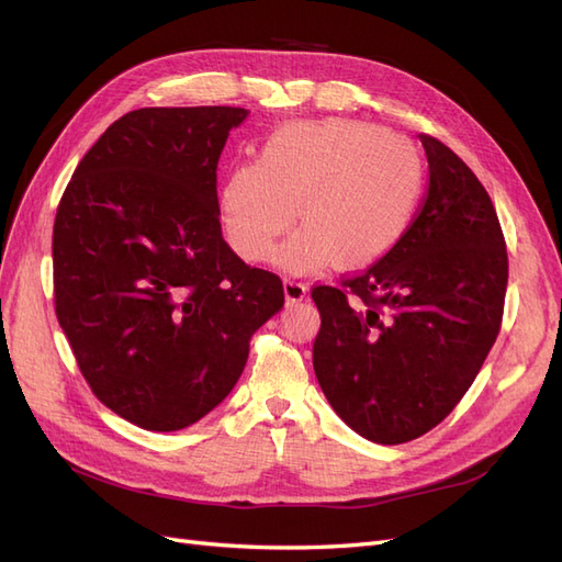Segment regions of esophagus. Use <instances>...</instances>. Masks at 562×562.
Here are the masks:
<instances>
[{"label":"esophagus","instance_id":"obj_1","mask_svg":"<svg viewBox=\"0 0 562 562\" xmlns=\"http://www.w3.org/2000/svg\"><path fill=\"white\" fill-rule=\"evenodd\" d=\"M283 293H285L288 302H300V300L307 297V285L297 281V279H285L283 281Z\"/></svg>","mask_w":562,"mask_h":562}]
</instances>
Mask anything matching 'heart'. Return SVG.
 Wrapping results in <instances>:
<instances>
[{"instance_id": "heart-1", "label": "heart", "mask_w": 562, "mask_h": 562, "mask_svg": "<svg viewBox=\"0 0 562 562\" xmlns=\"http://www.w3.org/2000/svg\"><path fill=\"white\" fill-rule=\"evenodd\" d=\"M422 184L417 149L382 126L293 124L269 135L258 164L232 168L220 190V217L232 248L248 262H265L300 203L304 227L281 246V265L366 267L401 241Z\"/></svg>"}]
</instances>
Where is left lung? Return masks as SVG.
<instances>
[{
    "mask_svg": "<svg viewBox=\"0 0 562 562\" xmlns=\"http://www.w3.org/2000/svg\"><path fill=\"white\" fill-rule=\"evenodd\" d=\"M429 192L415 223L375 265L314 285V372L333 411L382 446L443 422L502 328L504 232L471 168L431 135Z\"/></svg>",
    "mask_w": 562,
    "mask_h": 562,
    "instance_id": "left-lung-1",
    "label": "left lung"
}]
</instances>
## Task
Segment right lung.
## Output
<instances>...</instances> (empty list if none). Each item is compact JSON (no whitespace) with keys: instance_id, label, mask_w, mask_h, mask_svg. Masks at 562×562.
Returning a JSON list of instances; mask_svg holds the SVG:
<instances>
[{"instance_id":"1","label":"right lung","mask_w":562,"mask_h":562,"mask_svg":"<svg viewBox=\"0 0 562 562\" xmlns=\"http://www.w3.org/2000/svg\"><path fill=\"white\" fill-rule=\"evenodd\" d=\"M244 108H143L100 135L60 196L54 304L95 398L178 431L241 378L283 283L223 239L217 161Z\"/></svg>"}]
</instances>
